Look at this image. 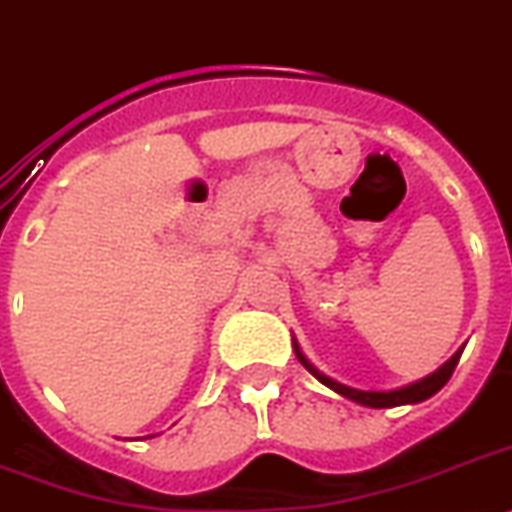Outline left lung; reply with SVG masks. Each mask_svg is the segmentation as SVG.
Wrapping results in <instances>:
<instances>
[{
    "label": "left lung",
    "instance_id": "left-lung-1",
    "mask_svg": "<svg viewBox=\"0 0 512 512\" xmlns=\"http://www.w3.org/2000/svg\"><path fill=\"white\" fill-rule=\"evenodd\" d=\"M291 343H294L296 359L307 367L309 375H315L317 380H320L325 388L333 390V393L343 395V398H349V401L359 403V406H367V409H393V406H409V403H422L427 401V398H432L437 390L445 388V382L450 380L455 364H458L463 349H466V346H461V349L455 351L448 362L442 364V367H437L435 372H429V375L422 377V380L409 382V385H401V388H390V390H359V388H351V385H343V382L333 380V377H328L325 372H320V369L309 362L307 356H304L302 346H299V341H296L294 336H291Z\"/></svg>",
    "mask_w": 512,
    "mask_h": 512
}]
</instances>
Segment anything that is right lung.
<instances>
[{"label":"right lung","instance_id":"obj_1","mask_svg":"<svg viewBox=\"0 0 512 512\" xmlns=\"http://www.w3.org/2000/svg\"><path fill=\"white\" fill-rule=\"evenodd\" d=\"M148 437H156V435H148Z\"/></svg>","mask_w":512,"mask_h":512}]
</instances>
